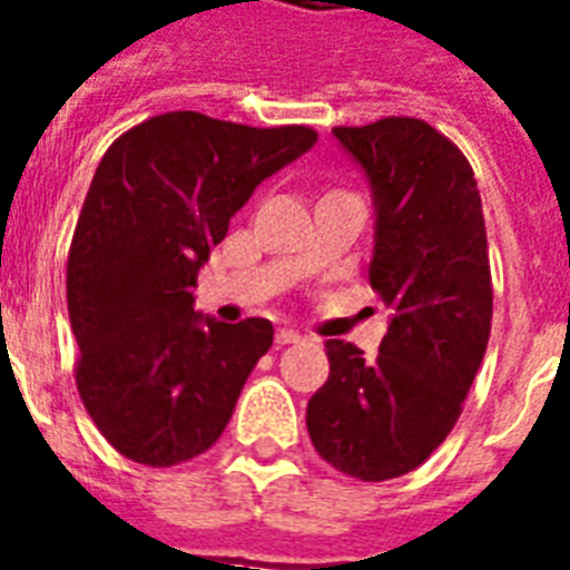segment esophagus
Here are the masks:
<instances>
[{"mask_svg": "<svg viewBox=\"0 0 570 570\" xmlns=\"http://www.w3.org/2000/svg\"><path fill=\"white\" fill-rule=\"evenodd\" d=\"M275 342L277 345H295V342H301V333L293 331V327H281L275 333Z\"/></svg>", "mask_w": 570, "mask_h": 570, "instance_id": "esophagus-1", "label": "esophagus"}]
</instances>
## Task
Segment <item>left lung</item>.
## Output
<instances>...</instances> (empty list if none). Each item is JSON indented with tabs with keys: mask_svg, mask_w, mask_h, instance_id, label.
Listing matches in <instances>:
<instances>
[{
	"mask_svg": "<svg viewBox=\"0 0 570 570\" xmlns=\"http://www.w3.org/2000/svg\"><path fill=\"white\" fill-rule=\"evenodd\" d=\"M372 180L368 281L392 307L381 354L327 340L331 374L307 404L313 448L363 483L419 469L453 430L492 331V269L474 169L433 125H336Z\"/></svg>",
	"mask_w": 570,
	"mask_h": 570,
	"instance_id": "left-lung-1",
	"label": "left lung"
}]
</instances>
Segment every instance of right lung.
Returning <instances> with one entry per match:
<instances>
[{"instance_id":"right-lung-1","label":"right lung","mask_w":570,"mask_h":570,"mask_svg":"<svg viewBox=\"0 0 570 570\" xmlns=\"http://www.w3.org/2000/svg\"><path fill=\"white\" fill-rule=\"evenodd\" d=\"M316 140L309 125L169 110L105 151L69 245L67 307L78 395L122 456L169 469L222 436L275 327L202 322L193 286L254 187Z\"/></svg>"}]
</instances>
